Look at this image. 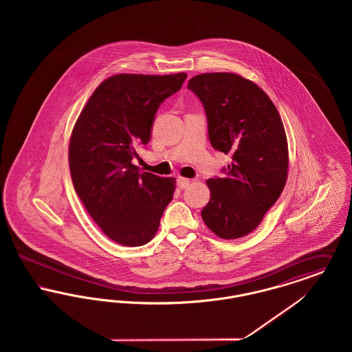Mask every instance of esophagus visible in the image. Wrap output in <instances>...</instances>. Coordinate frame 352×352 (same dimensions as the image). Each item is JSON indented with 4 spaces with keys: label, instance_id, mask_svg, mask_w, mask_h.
I'll return each mask as SVG.
<instances>
[{
    "label": "esophagus",
    "instance_id": "34e87169",
    "mask_svg": "<svg viewBox=\"0 0 352 352\" xmlns=\"http://www.w3.org/2000/svg\"><path fill=\"white\" fill-rule=\"evenodd\" d=\"M190 179H187V178H182V177H179L178 179H177V184H178V187L181 188V190H184V188H186L188 184H190Z\"/></svg>",
    "mask_w": 352,
    "mask_h": 352
}]
</instances>
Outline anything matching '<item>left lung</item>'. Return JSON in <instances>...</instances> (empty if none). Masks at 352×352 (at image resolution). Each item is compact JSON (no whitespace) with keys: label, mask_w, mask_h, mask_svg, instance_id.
I'll return each mask as SVG.
<instances>
[{"label":"left lung","mask_w":352,"mask_h":352,"mask_svg":"<svg viewBox=\"0 0 352 352\" xmlns=\"http://www.w3.org/2000/svg\"><path fill=\"white\" fill-rule=\"evenodd\" d=\"M187 88L201 100L214 149L232 162L207 181L211 197L201 210L221 239L252 232L280 198L287 178V141L280 113L256 84L230 72L201 74Z\"/></svg>","instance_id":"left-lung-1"}]
</instances>
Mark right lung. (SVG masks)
Here are the masks:
<instances>
[{"instance_id": "add662e5", "label": "right lung", "mask_w": 352, "mask_h": 352, "mask_svg": "<svg viewBox=\"0 0 352 352\" xmlns=\"http://www.w3.org/2000/svg\"><path fill=\"white\" fill-rule=\"evenodd\" d=\"M187 75L118 74L95 89L69 141L72 184L88 214L109 239L126 247L149 243L175 191L174 178L141 173L137 148L151 141L160 105Z\"/></svg>"}]
</instances>
